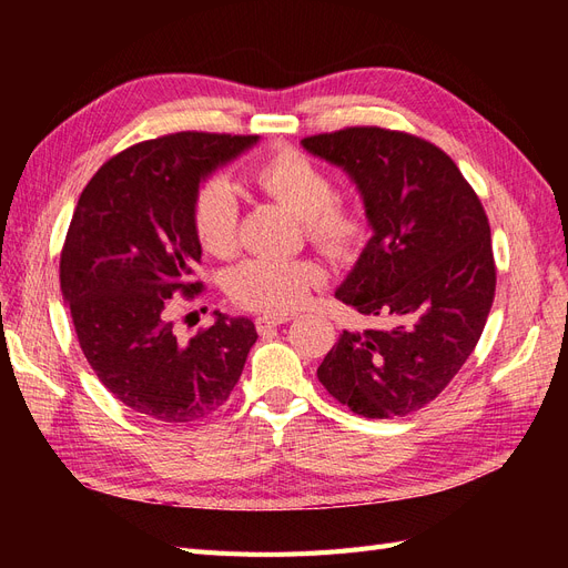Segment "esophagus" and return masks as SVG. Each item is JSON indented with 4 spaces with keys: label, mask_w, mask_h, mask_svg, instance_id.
<instances>
[{
    "label": "esophagus",
    "mask_w": 568,
    "mask_h": 568,
    "mask_svg": "<svg viewBox=\"0 0 568 568\" xmlns=\"http://www.w3.org/2000/svg\"><path fill=\"white\" fill-rule=\"evenodd\" d=\"M288 320H291L288 315H261V317H255V326H257V332L265 334V332L274 329V326H280Z\"/></svg>",
    "instance_id": "34e87169"
}]
</instances>
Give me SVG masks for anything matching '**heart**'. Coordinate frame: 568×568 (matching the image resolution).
Wrapping results in <instances>:
<instances>
[{
	"label": "heart",
	"instance_id": "obj_1",
	"mask_svg": "<svg viewBox=\"0 0 568 568\" xmlns=\"http://www.w3.org/2000/svg\"><path fill=\"white\" fill-rule=\"evenodd\" d=\"M251 182L270 199L303 217L311 242L334 261H348L367 239V220L353 203L336 199L326 170L296 149H280L251 170ZM199 244L215 257H230L239 246V205L225 180L201 184L192 205ZM324 282V270L296 257H253L239 265L227 282L230 298L246 311L282 315L303 305Z\"/></svg>",
	"mask_w": 568,
	"mask_h": 568
}]
</instances>
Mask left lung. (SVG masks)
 <instances>
[{"label": "left lung", "mask_w": 568, "mask_h": 568, "mask_svg": "<svg viewBox=\"0 0 568 568\" xmlns=\"http://www.w3.org/2000/svg\"><path fill=\"white\" fill-rule=\"evenodd\" d=\"M301 144L359 189L372 239L336 298L384 320L343 329L317 379L355 415L405 417L453 382L486 326L495 298L486 211L448 153L422 136L346 128Z\"/></svg>", "instance_id": "8db88e82"}]
</instances>
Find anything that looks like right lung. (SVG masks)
Segmentation results:
<instances>
[{"mask_svg":"<svg viewBox=\"0 0 568 568\" xmlns=\"http://www.w3.org/2000/svg\"><path fill=\"white\" fill-rule=\"evenodd\" d=\"M257 142L255 134L178 132L134 144L82 189L61 251V294L80 348L136 415L189 424L227 403L257 338L246 317L215 313L182 341L168 303L196 296L201 263L192 205L201 182Z\"/></svg>","mask_w":568,"mask_h":568,"instance_id":"obj_1","label":"right lung"}]
</instances>
